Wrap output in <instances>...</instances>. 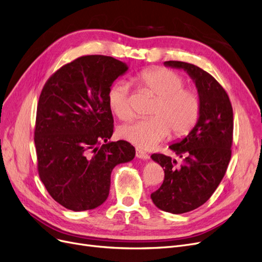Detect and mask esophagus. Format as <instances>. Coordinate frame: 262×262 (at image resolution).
<instances>
[{"label":"esophagus","mask_w":262,"mask_h":262,"mask_svg":"<svg viewBox=\"0 0 262 262\" xmlns=\"http://www.w3.org/2000/svg\"><path fill=\"white\" fill-rule=\"evenodd\" d=\"M136 157L139 158V159H141V160H149V159H150L149 154H148L147 152H144V151L139 150V149L136 150Z\"/></svg>","instance_id":"34e87169"}]
</instances>
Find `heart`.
<instances>
[{
  "label": "heart",
  "mask_w": 262,
  "mask_h": 262,
  "mask_svg": "<svg viewBox=\"0 0 262 262\" xmlns=\"http://www.w3.org/2000/svg\"><path fill=\"white\" fill-rule=\"evenodd\" d=\"M143 90L158 98L150 112L152 118L135 120L122 125L120 136L138 148L148 149L165 139L170 130L175 137H185L195 127L201 114L199 93L185 86L182 77L166 68H151L136 76ZM128 84L114 82L106 99L111 111L121 120H128L133 110Z\"/></svg>",
  "instance_id": "obj_1"
}]
</instances>
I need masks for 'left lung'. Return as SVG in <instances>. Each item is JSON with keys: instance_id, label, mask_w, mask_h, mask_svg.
Masks as SVG:
<instances>
[{"instance_id": "8db88e82", "label": "left lung", "mask_w": 262, "mask_h": 262, "mask_svg": "<svg viewBox=\"0 0 262 262\" xmlns=\"http://www.w3.org/2000/svg\"><path fill=\"white\" fill-rule=\"evenodd\" d=\"M164 64L185 70L201 98L195 127L169 146L182 160L180 165L164 154L151 156L165 173L160 189L151 194L154 205L171 214H183L204 204L225 176L233 140V110L224 87L206 71L183 61Z\"/></svg>"}]
</instances>
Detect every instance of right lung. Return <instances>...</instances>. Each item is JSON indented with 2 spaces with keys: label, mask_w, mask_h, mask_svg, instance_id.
<instances>
[{
  "label": "right lung",
  "mask_w": 262,
  "mask_h": 262,
  "mask_svg": "<svg viewBox=\"0 0 262 262\" xmlns=\"http://www.w3.org/2000/svg\"><path fill=\"white\" fill-rule=\"evenodd\" d=\"M127 70L113 57L82 56L43 87L34 130L37 170L47 192L68 209L100 206L108 199L113 168L135 158L129 142L109 141L113 116L106 95Z\"/></svg>",
  "instance_id": "obj_1"
}]
</instances>
